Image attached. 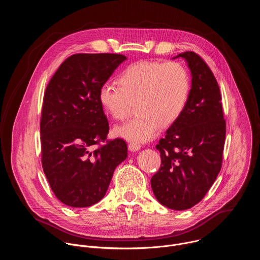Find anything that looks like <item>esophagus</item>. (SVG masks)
<instances>
[{
    "label": "esophagus",
    "mask_w": 260,
    "mask_h": 260,
    "mask_svg": "<svg viewBox=\"0 0 260 260\" xmlns=\"http://www.w3.org/2000/svg\"><path fill=\"white\" fill-rule=\"evenodd\" d=\"M141 148V144L140 143H137V142H131L128 144V149L131 151H138Z\"/></svg>",
    "instance_id": "1"
}]
</instances>
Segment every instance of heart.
I'll use <instances>...</instances> for the list:
<instances>
[{"label": "heart", "instance_id": "obj_1", "mask_svg": "<svg viewBox=\"0 0 260 260\" xmlns=\"http://www.w3.org/2000/svg\"><path fill=\"white\" fill-rule=\"evenodd\" d=\"M118 85L105 83L99 103L114 120L126 117L135 104L138 115L114 128L117 137L133 142L152 140L160 125H173L183 114L190 94L189 73L176 61L143 60L127 66L117 78Z\"/></svg>", "mask_w": 260, "mask_h": 260}]
</instances>
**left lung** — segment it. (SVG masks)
Instances as JSON below:
<instances>
[{
	"label": "left lung",
	"mask_w": 260,
	"mask_h": 260,
	"mask_svg": "<svg viewBox=\"0 0 260 260\" xmlns=\"http://www.w3.org/2000/svg\"><path fill=\"white\" fill-rule=\"evenodd\" d=\"M176 57L188 63L191 89L183 114L156 145L161 165L151 178V187L161 205L182 211L199 204L216 180L226 122L217 80L206 61L193 51Z\"/></svg>",
	"instance_id": "8db88e82"
}]
</instances>
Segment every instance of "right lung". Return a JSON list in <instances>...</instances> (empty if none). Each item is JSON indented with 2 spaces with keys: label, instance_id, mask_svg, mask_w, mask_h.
<instances>
[{
  "label": "right lung",
  "instance_id": "obj_1",
  "mask_svg": "<svg viewBox=\"0 0 260 260\" xmlns=\"http://www.w3.org/2000/svg\"><path fill=\"white\" fill-rule=\"evenodd\" d=\"M125 59L118 53L73 54L46 87L40 120L42 167L54 196L67 206L100 202L115 168L127 157L124 140H107L109 122L98 98Z\"/></svg>",
  "mask_w": 260,
  "mask_h": 260
}]
</instances>
